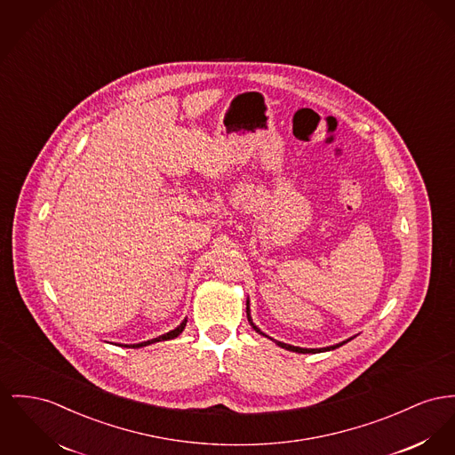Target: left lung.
Here are the masks:
<instances>
[{
	"label": "left lung",
	"instance_id": "8db88e82",
	"mask_svg": "<svg viewBox=\"0 0 455 455\" xmlns=\"http://www.w3.org/2000/svg\"><path fill=\"white\" fill-rule=\"evenodd\" d=\"M246 315H248V321H250V324L253 326V330L257 331V333L264 334L253 323H251V319H250V312H248V307H246ZM264 336H267V334H264ZM352 339V338H350ZM348 341V339H347ZM347 341H341V343H338V345H333V347H326V348H300V347H291V345H286V343H281V341H275L279 347H283V348H286V350H291V352H299V354H315V352H326V350H334V348H338V347H341V345H345Z\"/></svg>",
	"mask_w": 455,
	"mask_h": 455
}]
</instances>
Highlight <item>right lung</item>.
I'll return each mask as SVG.
<instances>
[{
  "instance_id": "right-lung-1",
  "label": "right lung",
  "mask_w": 455,
  "mask_h": 455,
  "mask_svg": "<svg viewBox=\"0 0 455 455\" xmlns=\"http://www.w3.org/2000/svg\"><path fill=\"white\" fill-rule=\"evenodd\" d=\"M184 326H186V319L182 321L181 324L176 328V330H172V331H169L167 334H162V336H158V338H153V339H148V341H143V343H136V345H124V347H129V348H140V347H147V345H150V343H155V341H164V339H172V338H176V336H180L182 333V330H184Z\"/></svg>"
}]
</instances>
